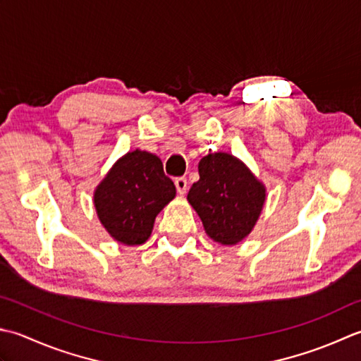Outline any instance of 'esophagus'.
I'll use <instances>...</instances> for the list:
<instances>
[{"label": "esophagus", "mask_w": 361, "mask_h": 361, "mask_svg": "<svg viewBox=\"0 0 361 361\" xmlns=\"http://www.w3.org/2000/svg\"><path fill=\"white\" fill-rule=\"evenodd\" d=\"M174 185H176V190H178L179 195H185V191L188 188L187 178H176L174 179Z\"/></svg>", "instance_id": "1"}]
</instances>
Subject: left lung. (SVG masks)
<instances>
[{
	"label": "left lung",
	"mask_w": 361,
	"mask_h": 361,
	"mask_svg": "<svg viewBox=\"0 0 361 361\" xmlns=\"http://www.w3.org/2000/svg\"><path fill=\"white\" fill-rule=\"evenodd\" d=\"M264 187L231 154H209L200 161V180L187 200L204 229L221 245H235L252 231L264 202Z\"/></svg>",
	"instance_id": "1"
}]
</instances>
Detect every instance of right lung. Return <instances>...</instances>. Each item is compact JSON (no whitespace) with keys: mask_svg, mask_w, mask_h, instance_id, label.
Here are the masks:
<instances>
[{"mask_svg":"<svg viewBox=\"0 0 361 361\" xmlns=\"http://www.w3.org/2000/svg\"><path fill=\"white\" fill-rule=\"evenodd\" d=\"M176 196L161 160L151 152H128L94 191L99 221L123 245H142L149 238L159 212Z\"/></svg>","mask_w":361,"mask_h":361,"instance_id":"right-lung-1","label":"right lung"}]
</instances>
